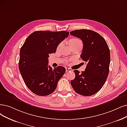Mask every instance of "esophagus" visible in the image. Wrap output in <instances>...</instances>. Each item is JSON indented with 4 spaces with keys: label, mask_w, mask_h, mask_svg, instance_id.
I'll list each match as a JSON object with an SVG mask.
<instances>
[{
    "label": "esophagus",
    "mask_w": 127,
    "mask_h": 127,
    "mask_svg": "<svg viewBox=\"0 0 127 127\" xmlns=\"http://www.w3.org/2000/svg\"><path fill=\"white\" fill-rule=\"evenodd\" d=\"M73 71V70L71 68H66V72H72Z\"/></svg>",
    "instance_id": "obj_1"
}]
</instances>
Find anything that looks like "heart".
<instances>
[{"instance_id":"b5f03b06","label":"heart","mask_w":127,"mask_h":127,"mask_svg":"<svg viewBox=\"0 0 127 127\" xmlns=\"http://www.w3.org/2000/svg\"><path fill=\"white\" fill-rule=\"evenodd\" d=\"M77 43H82V41L78 38H72L69 41V44H75ZM62 43H60L58 46V49H60L61 47L62 46Z\"/></svg>"}]
</instances>
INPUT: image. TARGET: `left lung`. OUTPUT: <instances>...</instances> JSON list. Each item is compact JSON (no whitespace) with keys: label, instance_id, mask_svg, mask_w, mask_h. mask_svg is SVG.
<instances>
[{"label":"left lung","instance_id":"1","mask_svg":"<svg viewBox=\"0 0 127 127\" xmlns=\"http://www.w3.org/2000/svg\"><path fill=\"white\" fill-rule=\"evenodd\" d=\"M72 35L81 39L83 48L81 58L87 63L84 71L74 70L75 78L71 85L79 95L89 96L100 90L108 76L110 54L106 41L98 33L86 29L70 32Z\"/></svg>","mask_w":127,"mask_h":127}]
</instances>
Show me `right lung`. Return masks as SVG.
<instances>
[{"instance_id":"add662e5","label":"right lung","mask_w":127,"mask_h":127,"mask_svg":"<svg viewBox=\"0 0 127 127\" xmlns=\"http://www.w3.org/2000/svg\"><path fill=\"white\" fill-rule=\"evenodd\" d=\"M69 35L66 31H37L29 35L20 49L19 68L28 88L38 96H47L56 88L65 68L49 66V54L54 53Z\"/></svg>"}]
</instances>
